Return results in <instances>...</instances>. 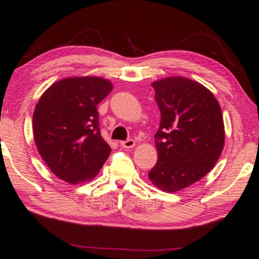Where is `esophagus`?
Returning a JSON list of instances; mask_svg holds the SVG:
<instances>
[{"label":"esophagus","instance_id":"1","mask_svg":"<svg viewBox=\"0 0 259 259\" xmlns=\"http://www.w3.org/2000/svg\"><path fill=\"white\" fill-rule=\"evenodd\" d=\"M121 146L124 149H131L135 146V141L134 140H126L121 142Z\"/></svg>","mask_w":259,"mask_h":259}]
</instances>
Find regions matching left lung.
<instances>
[{
  "label": "left lung",
  "instance_id": "obj_1",
  "mask_svg": "<svg viewBox=\"0 0 259 259\" xmlns=\"http://www.w3.org/2000/svg\"><path fill=\"white\" fill-rule=\"evenodd\" d=\"M160 124L154 135L157 164L149 172L154 186L178 192L211 171L225 145L221 107L209 90L184 76L154 81Z\"/></svg>",
  "mask_w": 259,
  "mask_h": 259
}]
</instances>
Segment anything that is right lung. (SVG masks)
Here are the masks:
<instances>
[{"label":"right lung","mask_w":259,"mask_h":259,"mask_svg":"<svg viewBox=\"0 0 259 259\" xmlns=\"http://www.w3.org/2000/svg\"><path fill=\"white\" fill-rule=\"evenodd\" d=\"M113 90L99 76L57 81L40 96L33 111L38 152L58 178L76 185L92 180L110 154L100 134L98 105Z\"/></svg>","instance_id":"right-lung-1"}]
</instances>
